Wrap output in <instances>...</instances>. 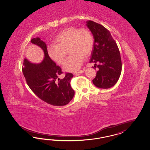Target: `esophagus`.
Returning <instances> with one entry per match:
<instances>
[{
	"label": "esophagus",
	"instance_id": "1",
	"mask_svg": "<svg viewBox=\"0 0 150 150\" xmlns=\"http://www.w3.org/2000/svg\"><path fill=\"white\" fill-rule=\"evenodd\" d=\"M84 72V70H81V71H77V72H75L73 73L74 75H76L77 74H79V73H83Z\"/></svg>",
	"mask_w": 150,
	"mask_h": 150
}]
</instances>
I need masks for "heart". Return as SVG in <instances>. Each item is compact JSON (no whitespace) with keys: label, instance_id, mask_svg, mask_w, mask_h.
<instances>
[{"label":"heart","instance_id":"obj_1","mask_svg":"<svg viewBox=\"0 0 150 150\" xmlns=\"http://www.w3.org/2000/svg\"><path fill=\"white\" fill-rule=\"evenodd\" d=\"M55 45L47 47L49 57L59 64H63L69 48L70 55L64 62L63 68L67 72H74L80 68L84 57H87L93 51L94 39L87 28L78 29L69 27L61 30L54 39Z\"/></svg>","mask_w":150,"mask_h":150}]
</instances>
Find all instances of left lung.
I'll list each match as a JSON object with an SVG mask.
<instances>
[{"label":"left lung","instance_id":"obj_1","mask_svg":"<svg viewBox=\"0 0 150 150\" xmlns=\"http://www.w3.org/2000/svg\"><path fill=\"white\" fill-rule=\"evenodd\" d=\"M86 23L94 38L90 63H94L98 69L93 83L99 88H111L118 81L122 71L119 49L110 31L105 27L90 20Z\"/></svg>","mask_w":150,"mask_h":150}]
</instances>
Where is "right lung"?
<instances>
[{"label": "right lung", "instance_id": "obj_1", "mask_svg": "<svg viewBox=\"0 0 150 150\" xmlns=\"http://www.w3.org/2000/svg\"><path fill=\"white\" fill-rule=\"evenodd\" d=\"M30 42L43 50L44 58L39 64L24 59L22 72L28 86L39 98L50 105L61 106L68 104L74 95L70 84L73 74L66 73L64 78L60 79L61 69L49 57L47 44L39 37L32 39Z\"/></svg>", "mask_w": 150, "mask_h": 150}]
</instances>
